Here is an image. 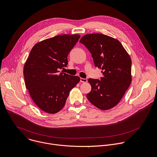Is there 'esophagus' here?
Returning <instances> with one entry per match:
<instances>
[{"mask_svg":"<svg viewBox=\"0 0 157 157\" xmlns=\"http://www.w3.org/2000/svg\"><path fill=\"white\" fill-rule=\"evenodd\" d=\"M80 82H87V79H85V78H80Z\"/></svg>","mask_w":157,"mask_h":157,"instance_id":"obj_1","label":"esophagus"}]
</instances>
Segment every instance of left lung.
Wrapping results in <instances>:
<instances>
[{"label": "left lung", "instance_id": "left-lung-1", "mask_svg": "<svg viewBox=\"0 0 157 157\" xmlns=\"http://www.w3.org/2000/svg\"><path fill=\"white\" fill-rule=\"evenodd\" d=\"M79 42L89 50L103 75L100 81L88 79L91 91L87 98L97 108L110 110L120 102L131 84V57L118 40L105 34H86Z\"/></svg>", "mask_w": 157, "mask_h": 157}]
</instances>
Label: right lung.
I'll return each instance as SVG.
<instances>
[{"mask_svg": "<svg viewBox=\"0 0 157 157\" xmlns=\"http://www.w3.org/2000/svg\"><path fill=\"white\" fill-rule=\"evenodd\" d=\"M79 38V34H63L42 40L34 45L25 62L26 87L36 105L46 113L60 111L80 81L79 76L59 73L67 66L68 55Z\"/></svg>", "mask_w": 157, "mask_h": 157, "instance_id": "obj_1", "label": "right lung"}]
</instances>
